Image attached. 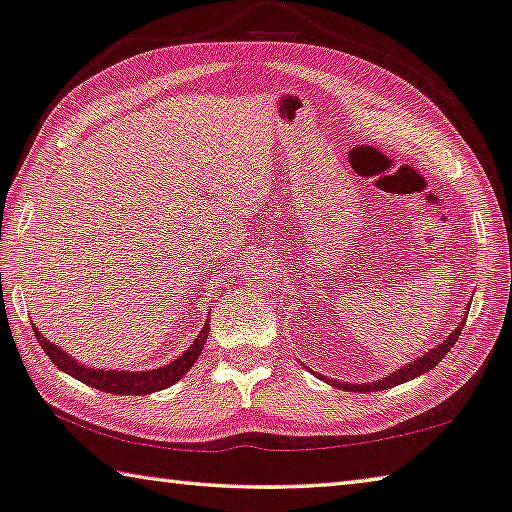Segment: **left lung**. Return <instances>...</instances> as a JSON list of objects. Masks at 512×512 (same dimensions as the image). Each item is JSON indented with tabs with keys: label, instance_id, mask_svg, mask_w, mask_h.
Returning a JSON list of instances; mask_svg holds the SVG:
<instances>
[{
	"label": "left lung",
	"instance_id": "left-lung-1",
	"mask_svg": "<svg viewBox=\"0 0 512 512\" xmlns=\"http://www.w3.org/2000/svg\"><path fill=\"white\" fill-rule=\"evenodd\" d=\"M465 320H461V325H458L452 334L447 336L443 343H438L436 348L424 352L420 359H415L413 363H406L400 370H395L393 375H386L384 379H377V381H370V384H343V381H332L327 379L329 384L334 388H343V391H354V393H375V391H386V388H393L397 384H404V381H411L415 377H420L422 372H429L433 366H436L438 361L445 359V354L452 350V345L458 341V336H461L463 327H465ZM325 379V377H323Z\"/></svg>",
	"mask_w": 512,
	"mask_h": 512
}]
</instances>
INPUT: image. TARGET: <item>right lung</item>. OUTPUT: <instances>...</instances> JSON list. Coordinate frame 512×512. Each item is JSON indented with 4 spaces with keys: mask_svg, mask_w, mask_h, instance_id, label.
I'll use <instances>...</instances> for the list:
<instances>
[{
    "mask_svg": "<svg viewBox=\"0 0 512 512\" xmlns=\"http://www.w3.org/2000/svg\"><path fill=\"white\" fill-rule=\"evenodd\" d=\"M33 334H36L40 348L45 350L47 357L54 361L60 370L67 372V375H72L74 379L83 381V384L97 388V391H106L115 395H149L155 391H162V388H169L176 384L178 379L185 377V372L194 366L198 357H201L207 334H210V323L203 325L201 334L196 336V341L189 345V350L183 354V357H178L176 361H171L162 368L140 370V372L97 370V368L81 366V363L69 357L63 348H58V345L47 341L45 336L38 332V327H33Z\"/></svg>",
    "mask_w": 512,
    "mask_h": 512,
    "instance_id": "add662e5",
    "label": "right lung"
}]
</instances>
